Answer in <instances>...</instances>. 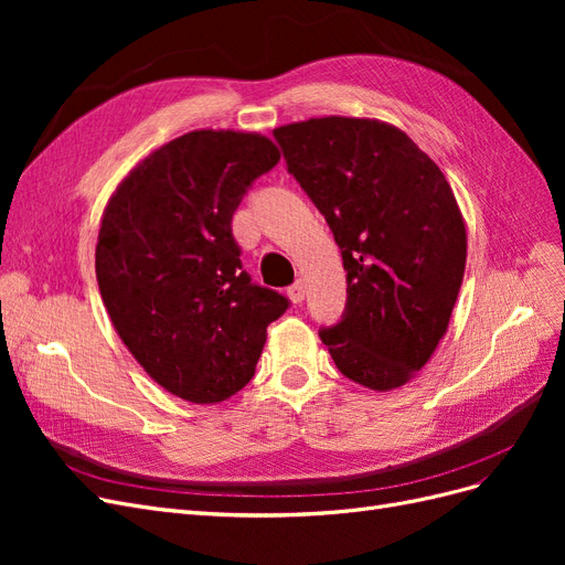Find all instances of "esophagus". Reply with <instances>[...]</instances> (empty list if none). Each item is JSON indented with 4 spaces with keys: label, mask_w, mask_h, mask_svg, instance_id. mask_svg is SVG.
<instances>
[{
    "label": "esophagus",
    "mask_w": 565,
    "mask_h": 565,
    "mask_svg": "<svg viewBox=\"0 0 565 565\" xmlns=\"http://www.w3.org/2000/svg\"><path fill=\"white\" fill-rule=\"evenodd\" d=\"M287 295H289V299H292L295 303H301L303 297H306V285L301 280L295 282V285H289L287 287Z\"/></svg>",
    "instance_id": "1"
}]
</instances>
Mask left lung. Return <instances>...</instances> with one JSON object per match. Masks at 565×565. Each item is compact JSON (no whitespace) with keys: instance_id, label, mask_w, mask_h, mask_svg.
<instances>
[{"instance_id":"1","label":"left lung","mask_w":565,"mask_h":565,"mask_svg":"<svg viewBox=\"0 0 565 565\" xmlns=\"http://www.w3.org/2000/svg\"><path fill=\"white\" fill-rule=\"evenodd\" d=\"M273 136L347 270V309L320 328L322 344L358 384H405L446 334L465 278L467 231L450 183L407 134L377 119L320 117Z\"/></svg>"}]
</instances>
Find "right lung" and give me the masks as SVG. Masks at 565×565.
Segmentation results:
<instances>
[{
  "label": "right lung",
  "instance_id": "1",
  "mask_svg": "<svg viewBox=\"0 0 565 565\" xmlns=\"http://www.w3.org/2000/svg\"><path fill=\"white\" fill-rule=\"evenodd\" d=\"M280 162L259 134L191 131L117 185L96 245V280L117 334L174 396L218 403L241 391L289 299L252 282L233 214Z\"/></svg>",
  "mask_w": 565,
  "mask_h": 565
}]
</instances>
